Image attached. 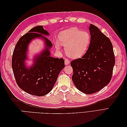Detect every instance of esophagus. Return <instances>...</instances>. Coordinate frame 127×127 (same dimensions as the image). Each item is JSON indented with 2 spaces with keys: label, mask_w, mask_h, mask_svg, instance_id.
I'll use <instances>...</instances> for the list:
<instances>
[{
  "label": "esophagus",
  "mask_w": 127,
  "mask_h": 127,
  "mask_svg": "<svg viewBox=\"0 0 127 127\" xmlns=\"http://www.w3.org/2000/svg\"><path fill=\"white\" fill-rule=\"evenodd\" d=\"M70 63V61L69 60H68V59H65L64 60V64L65 65H68Z\"/></svg>",
  "instance_id": "1"
}]
</instances>
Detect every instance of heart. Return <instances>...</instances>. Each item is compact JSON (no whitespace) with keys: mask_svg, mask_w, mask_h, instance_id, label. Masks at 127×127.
I'll return each mask as SVG.
<instances>
[{"mask_svg":"<svg viewBox=\"0 0 127 127\" xmlns=\"http://www.w3.org/2000/svg\"><path fill=\"white\" fill-rule=\"evenodd\" d=\"M59 41H56L55 45L60 50L61 44L64 46L66 54L72 58H78L85 54L91 43L90 33L76 28H71L60 32Z\"/></svg>","mask_w":127,"mask_h":127,"instance_id":"1","label":"heart"}]
</instances>
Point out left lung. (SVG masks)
<instances>
[{"label": "left lung", "mask_w": 127, "mask_h": 127, "mask_svg": "<svg viewBox=\"0 0 127 127\" xmlns=\"http://www.w3.org/2000/svg\"><path fill=\"white\" fill-rule=\"evenodd\" d=\"M91 41L87 52L81 58L72 60V80L83 93L91 94L102 90L112 77L115 64L113 46L110 39L96 26L88 28Z\"/></svg>", "instance_id": "obj_1"}]
</instances>
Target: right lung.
<instances>
[{
  "instance_id": "obj_1",
  "label": "right lung",
  "mask_w": 127,
  "mask_h": 127,
  "mask_svg": "<svg viewBox=\"0 0 127 127\" xmlns=\"http://www.w3.org/2000/svg\"><path fill=\"white\" fill-rule=\"evenodd\" d=\"M50 34L43 26H37L22 36L15 46L11 66L18 86L26 93L42 96L48 94L54 86L60 71L64 67V60L51 56V42L44 36ZM40 38L45 42V49L34 56L33 63L28 67L29 44L33 39Z\"/></svg>"
}]
</instances>
